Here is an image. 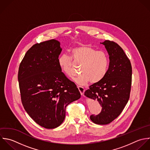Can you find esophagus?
I'll use <instances>...</instances> for the list:
<instances>
[{"instance_id":"esophagus-1","label":"esophagus","mask_w":150,"mask_h":150,"mask_svg":"<svg viewBox=\"0 0 150 150\" xmlns=\"http://www.w3.org/2000/svg\"><path fill=\"white\" fill-rule=\"evenodd\" d=\"M78 89H79L81 95L83 96V94H84V92H85V89L83 87H82V86H78Z\"/></svg>"}]
</instances>
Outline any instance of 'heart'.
<instances>
[{
	"label": "heart",
	"mask_w": 150,
	"mask_h": 150,
	"mask_svg": "<svg viewBox=\"0 0 150 150\" xmlns=\"http://www.w3.org/2000/svg\"><path fill=\"white\" fill-rule=\"evenodd\" d=\"M70 57L66 54L60 55L58 59L61 71L68 77L75 75V65H79L82 74L75 81L80 85H86L90 81L97 83L106 75L110 63L108 53L104 51H97L88 45H81L69 51Z\"/></svg>",
	"instance_id": "1"
}]
</instances>
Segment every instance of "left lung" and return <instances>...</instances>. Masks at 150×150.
I'll use <instances>...</instances> for the list:
<instances>
[{"mask_svg":"<svg viewBox=\"0 0 150 150\" xmlns=\"http://www.w3.org/2000/svg\"><path fill=\"white\" fill-rule=\"evenodd\" d=\"M109 55L108 73L102 81L90 86L85 96L97 100L102 106L98 115H91L95 124L108 125L122 113L130 98L132 81L131 62L123 50L116 42L105 40L102 42Z\"/></svg>","mask_w":150,"mask_h":150,"instance_id":"left-lung-1","label":"left lung"}]
</instances>
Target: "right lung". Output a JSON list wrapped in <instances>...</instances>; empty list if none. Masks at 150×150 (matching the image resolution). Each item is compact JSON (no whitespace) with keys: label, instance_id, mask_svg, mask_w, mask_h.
Wrapping results in <instances>:
<instances>
[{"label":"right lung","instance_id":"1","mask_svg":"<svg viewBox=\"0 0 150 150\" xmlns=\"http://www.w3.org/2000/svg\"><path fill=\"white\" fill-rule=\"evenodd\" d=\"M59 45L54 39L35 44L25 53L18 72L25 110L38 125L48 129L60 126L66 107L81 98L76 85L58 65Z\"/></svg>","mask_w":150,"mask_h":150}]
</instances>
